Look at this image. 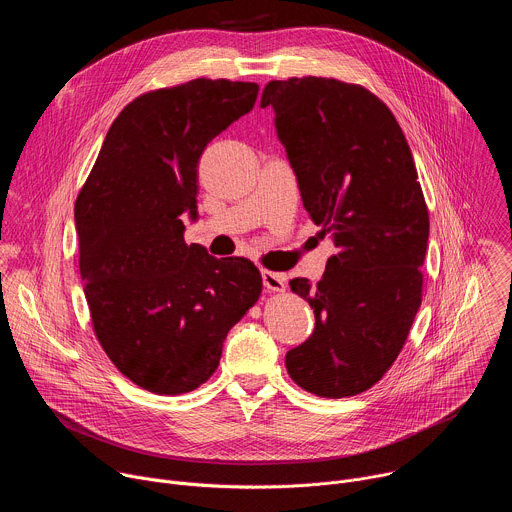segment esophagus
Returning <instances> with one entry per match:
<instances>
[{
  "label": "esophagus",
  "mask_w": 512,
  "mask_h": 512,
  "mask_svg": "<svg viewBox=\"0 0 512 512\" xmlns=\"http://www.w3.org/2000/svg\"><path fill=\"white\" fill-rule=\"evenodd\" d=\"M263 277V285L269 289V291H283L285 289V275L283 273H275V271H263L261 273Z\"/></svg>",
  "instance_id": "obj_1"
}]
</instances>
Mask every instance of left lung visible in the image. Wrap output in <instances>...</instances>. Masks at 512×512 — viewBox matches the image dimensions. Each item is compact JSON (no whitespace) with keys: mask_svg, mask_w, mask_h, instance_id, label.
Instances as JSON below:
<instances>
[{"mask_svg":"<svg viewBox=\"0 0 512 512\" xmlns=\"http://www.w3.org/2000/svg\"><path fill=\"white\" fill-rule=\"evenodd\" d=\"M267 105L304 206L338 247L316 285L289 281L316 328L285 367L308 393L352 397L391 369L421 306L429 214L415 162L391 109L360 85L271 81Z\"/></svg>","mask_w":512,"mask_h":512,"instance_id":"1","label":"left lung"}]
</instances>
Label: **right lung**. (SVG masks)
<instances>
[{
	"mask_svg": "<svg viewBox=\"0 0 512 512\" xmlns=\"http://www.w3.org/2000/svg\"><path fill=\"white\" fill-rule=\"evenodd\" d=\"M259 85L227 79L143 93L113 121L75 202L79 267L93 330L137 387L182 395L210 379L229 330L261 296L245 257L184 241L198 160L249 113Z\"/></svg>",
	"mask_w": 512,
	"mask_h": 512,
	"instance_id": "obj_1",
	"label": "right lung"
}]
</instances>
